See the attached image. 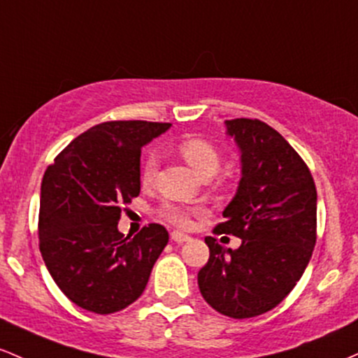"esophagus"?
Instances as JSON below:
<instances>
[{
	"label": "esophagus",
	"instance_id": "34e87169",
	"mask_svg": "<svg viewBox=\"0 0 358 358\" xmlns=\"http://www.w3.org/2000/svg\"><path fill=\"white\" fill-rule=\"evenodd\" d=\"M171 238L174 240L176 243H184V242H189L191 236L186 235V233H182V231H172Z\"/></svg>",
	"mask_w": 358,
	"mask_h": 358
}]
</instances>
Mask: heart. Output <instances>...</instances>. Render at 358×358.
Wrapping results in <instances>:
<instances>
[{
	"instance_id": "obj_1",
	"label": "heart",
	"mask_w": 358,
	"mask_h": 358,
	"mask_svg": "<svg viewBox=\"0 0 358 358\" xmlns=\"http://www.w3.org/2000/svg\"><path fill=\"white\" fill-rule=\"evenodd\" d=\"M179 154L182 159L189 164L192 171L199 176L201 179H210L211 176L216 174L220 162V152L211 145L210 142L203 138H186L179 143ZM159 171V159L157 155L150 154L147 155L142 164V172H140V179L143 184H150L155 179ZM199 210H191V208L178 206V204H166L160 211V215L171 222L172 224L180 228L189 227L191 216L198 215Z\"/></svg>"
}]
</instances>
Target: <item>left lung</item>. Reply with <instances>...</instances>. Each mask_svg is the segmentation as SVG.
Wrapping results in <instances>:
<instances>
[{"label": "left lung", "instance_id": "8db88e82", "mask_svg": "<svg viewBox=\"0 0 358 358\" xmlns=\"http://www.w3.org/2000/svg\"><path fill=\"white\" fill-rule=\"evenodd\" d=\"M242 152V179L215 233L242 238L236 250L213 236L199 291L213 309L235 320L275 308L296 286L316 243V186L298 152L260 120H227Z\"/></svg>", "mask_w": 358, "mask_h": 358}]
</instances>
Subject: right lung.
I'll return each instance as SVG.
<instances>
[{"instance_id":"1","label":"right lung","mask_w":358,"mask_h":358,"mask_svg":"<svg viewBox=\"0 0 358 358\" xmlns=\"http://www.w3.org/2000/svg\"><path fill=\"white\" fill-rule=\"evenodd\" d=\"M171 123L104 122L74 138L47 167L40 189L43 262L72 303L98 315L142 296L169 242L162 224L118 231L125 204L140 194V152Z\"/></svg>"}]
</instances>
